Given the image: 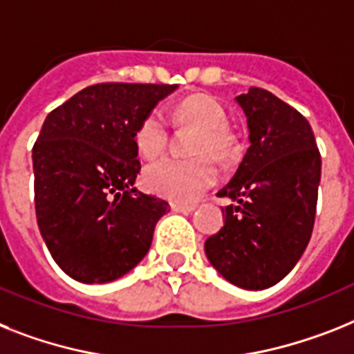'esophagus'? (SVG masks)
Masks as SVG:
<instances>
[{
	"label": "esophagus",
	"instance_id": "obj_1",
	"mask_svg": "<svg viewBox=\"0 0 354 354\" xmlns=\"http://www.w3.org/2000/svg\"><path fill=\"white\" fill-rule=\"evenodd\" d=\"M171 212H177V213H189L194 212L195 206L194 204H180V203H171L170 204Z\"/></svg>",
	"mask_w": 354,
	"mask_h": 354
}]
</instances>
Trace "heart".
<instances>
[{"label":"heart","instance_id":"heart-1","mask_svg":"<svg viewBox=\"0 0 354 354\" xmlns=\"http://www.w3.org/2000/svg\"><path fill=\"white\" fill-rule=\"evenodd\" d=\"M171 121L177 127L197 130L192 142V159L162 157L142 171V184L159 197L189 203L209 188L217 179V166L233 160L241 153V141L227 127V115L223 104L206 93H194L180 99L171 110ZM168 122L162 113L151 110L141 119L136 130V146L146 159L157 157L168 145Z\"/></svg>","mask_w":354,"mask_h":354}]
</instances>
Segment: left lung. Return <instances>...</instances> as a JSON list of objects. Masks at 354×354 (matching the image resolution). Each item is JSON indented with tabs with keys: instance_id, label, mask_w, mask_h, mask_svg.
<instances>
[{
	"instance_id": "left-lung-1",
	"label": "left lung",
	"mask_w": 354,
	"mask_h": 354,
	"mask_svg": "<svg viewBox=\"0 0 354 354\" xmlns=\"http://www.w3.org/2000/svg\"><path fill=\"white\" fill-rule=\"evenodd\" d=\"M236 103L251 146L217 194L233 203L223 208L224 226L204 251L227 282L266 289L293 270L311 239L322 159L308 119L282 99L251 88Z\"/></svg>"
}]
</instances>
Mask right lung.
<instances>
[{"instance_id": "obj_1", "label": "right lung", "mask_w": 354, "mask_h": 354, "mask_svg": "<svg viewBox=\"0 0 354 354\" xmlns=\"http://www.w3.org/2000/svg\"><path fill=\"white\" fill-rule=\"evenodd\" d=\"M177 84L99 83L52 110L32 148L41 236L66 275L104 284L148 253L170 206L133 188L136 130Z\"/></svg>"}]
</instances>
